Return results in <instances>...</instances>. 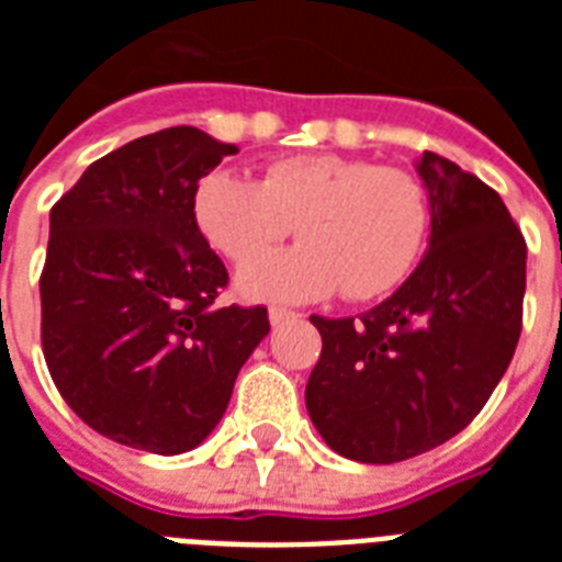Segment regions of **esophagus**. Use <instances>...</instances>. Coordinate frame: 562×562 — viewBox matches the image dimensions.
Wrapping results in <instances>:
<instances>
[{"label": "esophagus", "mask_w": 562, "mask_h": 562, "mask_svg": "<svg viewBox=\"0 0 562 562\" xmlns=\"http://www.w3.org/2000/svg\"><path fill=\"white\" fill-rule=\"evenodd\" d=\"M268 317H271L273 326H280V324H285V321H291V317H297V312H291V308H285V306H271Z\"/></svg>", "instance_id": "esophagus-1"}]
</instances>
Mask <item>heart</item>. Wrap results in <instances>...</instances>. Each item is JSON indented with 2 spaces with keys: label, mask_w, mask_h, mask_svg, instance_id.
Here are the masks:
<instances>
[{
  "label": "heart",
  "mask_w": 562,
  "mask_h": 562,
  "mask_svg": "<svg viewBox=\"0 0 562 562\" xmlns=\"http://www.w3.org/2000/svg\"><path fill=\"white\" fill-rule=\"evenodd\" d=\"M194 224L229 262H249L299 224L303 246L245 265L247 300L384 297L423 256L431 224L428 194L414 175L341 154L273 160L259 180L210 171L192 198Z\"/></svg>",
  "instance_id": "heart-1"
}]
</instances>
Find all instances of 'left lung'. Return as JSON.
Wrapping results in <instances>:
<instances>
[{"instance_id": "1", "label": "left lung", "mask_w": 562, "mask_h": 562, "mask_svg": "<svg viewBox=\"0 0 562 562\" xmlns=\"http://www.w3.org/2000/svg\"><path fill=\"white\" fill-rule=\"evenodd\" d=\"M417 175L431 210L423 262L364 315H312L324 350L308 417L350 461H408L463 431L522 333L528 247L505 201L440 154H423Z\"/></svg>"}]
</instances>
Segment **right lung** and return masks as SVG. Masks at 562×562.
I'll use <instances>...</instances> for the list:
<instances>
[{
	"label": "right lung",
	"instance_id": "add662e5",
	"mask_svg": "<svg viewBox=\"0 0 562 562\" xmlns=\"http://www.w3.org/2000/svg\"><path fill=\"white\" fill-rule=\"evenodd\" d=\"M236 151L189 125L139 136L92 162L48 215V373L87 426L131 449L203 443L271 333L265 306H215L227 268L194 224L198 180Z\"/></svg>",
	"mask_w": 562,
	"mask_h": 562
}]
</instances>
